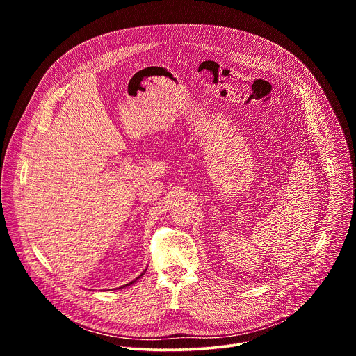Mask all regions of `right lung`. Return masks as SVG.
Wrapping results in <instances>:
<instances>
[{
	"instance_id": "right-lung-1",
	"label": "right lung",
	"mask_w": 356,
	"mask_h": 356,
	"mask_svg": "<svg viewBox=\"0 0 356 356\" xmlns=\"http://www.w3.org/2000/svg\"><path fill=\"white\" fill-rule=\"evenodd\" d=\"M142 275H143V273H142ZM142 275H140V276H142ZM140 276H139V277H140ZM132 283H134V282H131V283H128V284H125V286H129V284H132ZM125 286H124V287H125Z\"/></svg>"
}]
</instances>
